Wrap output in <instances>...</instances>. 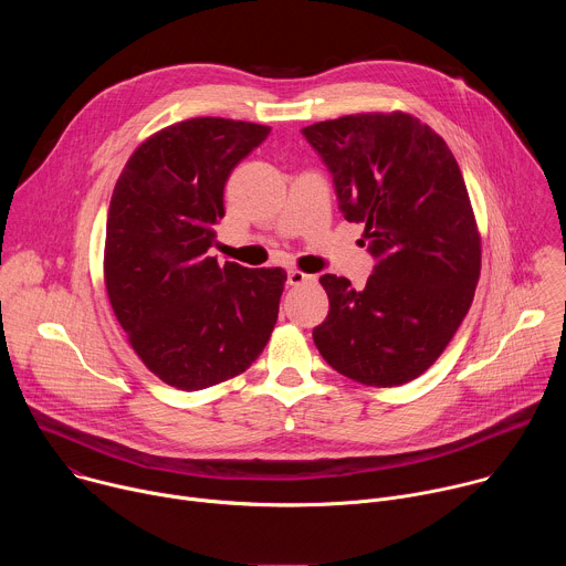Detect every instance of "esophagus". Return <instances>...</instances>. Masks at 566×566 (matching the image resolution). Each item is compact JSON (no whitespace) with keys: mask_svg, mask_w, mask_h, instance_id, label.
I'll use <instances>...</instances> for the list:
<instances>
[{"mask_svg":"<svg viewBox=\"0 0 566 566\" xmlns=\"http://www.w3.org/2000/svg\"><path fill=\"white\" fill-rule=\"evenodd\" d=\"M289 284L291 286H302V284H313L315 282V275H306L302 271H289Z\"/></svg>","mask_w":566,"mask_h":566,"instance_id":"obj_1","label":"esophagus"}]
</instances>
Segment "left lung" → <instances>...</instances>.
<instances>
[{"mask_svg": "<svg viewBox=\"0 0 566 566\" xmlns=\"http://www.w3.org/2000/svg\"><path fill=\"white\" fill-rule=\"evenodd\" d=\"M302 136L332 172L345 219L365 226L376 262L363 291L319 277L329 315L313 329L315 347L358 382L415 380L457 334L479 280V232L457 160L437 132L400 112L315 123Z\"/></svg>", "mask_w": 566, "mask_h": 566, "instance_id": "obj_1", "label": "left lung"}]
</instances>
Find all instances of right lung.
Masks as SVG:
<instances>
[{
	"instance_id": "add662e5",
	"label": "right lung",
	"mask_w": 566,
	"mask_h": 566,
	"mask_svg": "<svg viewBox=\"0 0 566 566\" xmlns=\"http://www.w3.org/2000/svg\"><path fill=\"white\" fill-rule=\"evenodd\" d=\"M271 127L190 118L149 136L116 181L105 284L134 352L197 391L249 369L277 322L286 273L210 258L223 188Z\"/></svg>"
}]
</instances>
